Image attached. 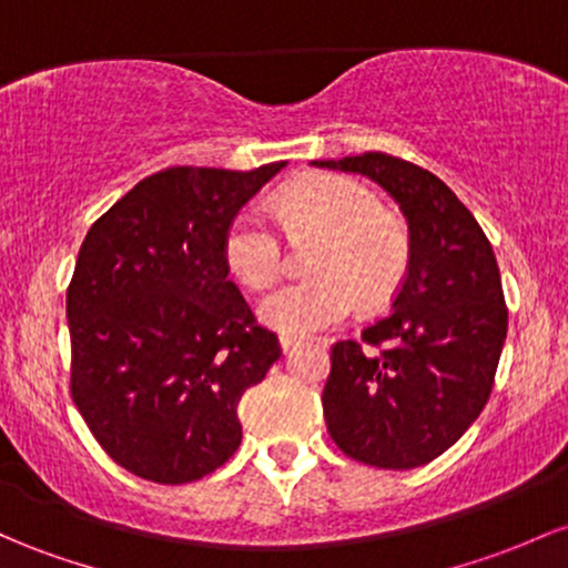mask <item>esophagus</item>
I'll return each instance as SVG.
<instances>
[{
	"label": "esophagus",
	"instance_id": "esophagus-1",
	"mask_svg": "<svg viewBox=\"0 0 568 568\" xmlns=\"http://www.w3.org/2000/svg\"><path fill=\"white\" fill-rule=\"evenodd\" d=\"M298 342H302V339H298V336H291V334H283V336H280V351H283V353H288V351H294V347L298 345Z\"/></svg>",
	"mask_w": 568,
	"mask_h": 568
}]
</instances>
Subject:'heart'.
<instances>
[{
  "mask_svg": "<svg viewBox=\"0 0 568 568\" xmlns=\"http://www.w3.org/2000/svg\"><path fill=\"white\" fill-rule=\"evenodd\" d=\"M277 217L288 234H317L313 277L280 285L258 304V317L283 334H315L339 326L358 304L377 310L398 294L409 270V234L372 189L339 174H315L280 193ZM223 264L245 288L274 283L283 242L258 207L232 217L221 242Z\"/></svg>",
  "mask_w": 568,
  "mask_h": 568,
  "instance_id": "1",
  "label": "heart"
}]
</instances>
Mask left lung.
Listing matches in <instances>:
<instances>
[{"instance_id": "obj_1", "label": "left lung", "mask_w": 568, "mask_h": 568, "mask_svg": "<svg viewBox=\"0 0 568 568\" xmlns=\"http://www.w3.org/2000/svg\"><path fill=\"white\" fill-rule=\"evenodd\" d=\"M383 185L409 226V270L390 315L332 347L323 415L345 456L415 469L453 447L494 388L507 304L494 247L436 174L388 153L313 161ZM383 346V352L376 347Z\"/></svg>"}]
</instances>
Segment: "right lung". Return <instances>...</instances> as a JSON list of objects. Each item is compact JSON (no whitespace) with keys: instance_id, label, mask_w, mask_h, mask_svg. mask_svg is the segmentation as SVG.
Here are the masks:
<instances>
[{"instance_id":"1","label":"right lung","mask_w":568,"mask_h":568,"mask_svg":"<svg viewBox=\"0 0 568 568\" xmlns=\"http://www.w3.org/2000/svg\"><path fill=\"white\" fill-rule=\"evenodd\" d=\"M283 166L155 172L80 245L67 291L72 398L104 453L136 477L193 483L240 447V398L280 345L229 280L221 242Z\"/></svg>"}]
</instances>
